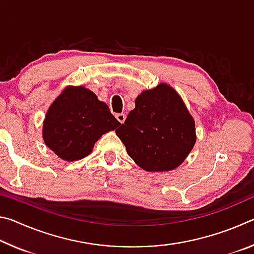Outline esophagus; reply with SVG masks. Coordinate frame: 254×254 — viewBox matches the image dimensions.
<instances>
[{
	"mask_svg": "<svg viewBox=\"0 0 254 254\" xmlns=\"http://www.w3.org/2000/svg\"><path fill=\"white\" fill-rule=\"evenodd\" d=\"M115 117H117V120H118L120 123H123L124 121H126V118H127L126 114H124V113L117 114V115H115Z\"/></svg>",
	"mask_w": 254,
	"mask_h": 254,
	"instance_id": "34e87169",
	"label": "esophagus"
}]
</instances>
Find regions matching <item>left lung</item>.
Here are the masks:
<instances>
[{"label":"left lung","instance_id":"left-lung-1","mask_svg":"<svg viewBox=\"0 0 254 254\" xmlns=\"http://www.w3.org/2000/svg\"><path fill=\"white\" fill-rule=\"evenodd\" d=\"M127 152L145 171L179 167L196 143L195 121L174 87L160 83L135 98V107L117 131Z\"/></svg>","mask_w":254,"mask_h":254}]
</instances>
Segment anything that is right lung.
Returning a JSON list of instances; mask_svg holds the SVG:
<instances>
[{
	"mask_svg": "<svg viewBox=\"0 0 254 254\" xmlns=\"http://www.w3.org/2000/svg\"><path fill=\"white\" fill-rule=\"evenodd\" d=\"M120 124L91 89L67 86L47 111L42 139L60 159L71 162L87 157L96 141Z\"/></svg>",
	"mask_w": 254,
	"mask_h": 254,
	"instance_id": "obj_1",
	"label": "right lung"
}]
</instances>
